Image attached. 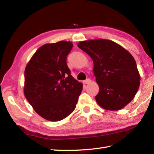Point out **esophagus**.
I'll return each mask as SVG.
<instances>
[{
    "label": "esophagus",
    "mask_w": 154,
    "mask_h": 154,
    "mask_svg": "<svg viewBox=\"0 0 154 154\" xmlns=\"http://www.w3.org/2000/svg\"><path fill=\"white\" fill-rule=\"evenodd\" d=\"M91 82V80L90 79H87L86 80H85L83 83H85V84H88V83H90Z\"/></svg>",
    "instance_id": "34e87169"
}]
</instances>
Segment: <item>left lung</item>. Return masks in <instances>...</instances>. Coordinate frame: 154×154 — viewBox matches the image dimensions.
<instances>
[{"label": "left lung", "instance_id": "left-lung-1", "mask_svg": "<svg viewBox=\"0 0 154 154\" xmlns=\"http://www.w3.org/2000/svg\"><path fill=\"white\" fill-rule=\"evenodd\" d=\"M77 46L93 60L100 89L96 103L106 110L118 111L131 102L140 79L133 56L119 44L103 38L80 41Z\"/></svg>", "mask_w": 154, "mask_h": 154}]
</instances>
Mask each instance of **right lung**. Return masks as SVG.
Returning a JSON list of instances; mask_svg holds the SVG:
<instances>
[{"label":"right lung","mask_w":154,"mask_h":154,"mask_svg":"<svg viewBox=\"0 0 154 154\" xmlns=\"http://www.w3.org/2000/svg\"><path fill=\"white\" fill-rule=\"evenodd\" d=\"M71 41H61L40 47L25 69L24 93L34 110L43 118L58 122L76 107L83 84L71 75L66 57Z\"/></svg>","instance_id":"add662e5"}]
</instances>
